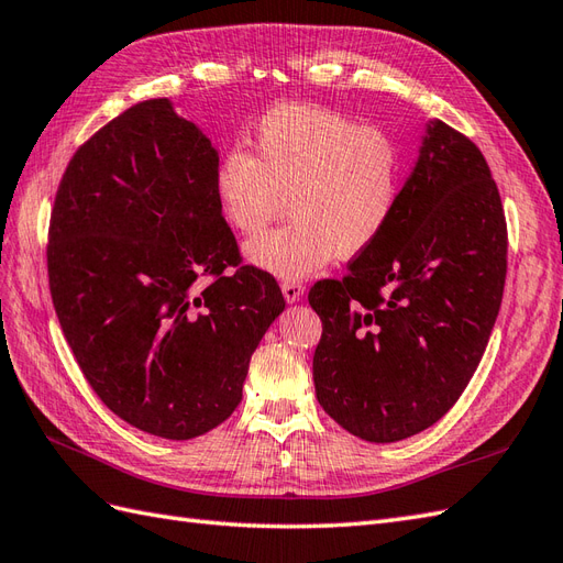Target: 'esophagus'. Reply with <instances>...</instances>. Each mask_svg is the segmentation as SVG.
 I'll use <instances>...</instances> for the list:
<instances>
[{"instance_id":"esophagus-1","label":"esophagus","mask_w":563,"mask_h":563,"mask_svg":"<svg viewBox=\"0 0 563 563\" xmlns=\"http://www.w3.org/2000/svg\"><path fill=\"white\" fill-rule=\"evenodd\" d=\"M280 287H283V297L290 301V305H295V301H299L301 295H305V285L297 280H285Z\"/></svg>"}]
</instances>
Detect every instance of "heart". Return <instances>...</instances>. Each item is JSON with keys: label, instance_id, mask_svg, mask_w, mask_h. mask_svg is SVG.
Instances as JSON below:
<instances>
[{"label": "heart", "instance_id": "1", "mask_svg": "<svg viewBox=\"0 0 563 563\" xmlns=\"http://www.w3.org/2000/svg\"><path fill=\"white\" fill-rule=\"evenodd\" d=\"M401 152L390 135L338 111L271 109L254 133V156L228 150L213 173L225 221L254 235L285 209L290 223L256 235L244 256L278 278H305L371 250L401 195Z\"/></svg>", "mask_w": 563, "mask_h": 563}]
</instances>
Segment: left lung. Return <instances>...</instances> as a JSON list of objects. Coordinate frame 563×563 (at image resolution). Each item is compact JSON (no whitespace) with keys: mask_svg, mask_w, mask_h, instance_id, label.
<instances>
[{"mask_svg":"<svg viewBox=\"0 0 563 563\" xmlns=\"http://www.w3.org/2000/svg\"><path fill=\"white\" fill-rule=\"evenodd\" d=\"M507 219L483 152L430 121L390 225L309 292L316 399L366 442L426 430L466 390L497 321Z\"/></svg>","mask_w":563,"mask_h":563,"instance_id":"8db88e82","label":"left lung"}]
</instances>
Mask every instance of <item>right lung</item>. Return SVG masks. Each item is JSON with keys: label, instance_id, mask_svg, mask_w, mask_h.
<instances>
[{"label": "right lung", "instance_id": "obj_1", "mask_svg": "<svg viewBox=\"0 0 563 563\" xmlns=\"http://www.w3.org/2000/svg\"><path fill=\"white\" fill-rule=\"evenodd\" d=\"M216 166L192 121L147 99L78 147L49 221V292L82 376L119 419L166 440L238 409L285 309L271 273L240 266Z\"/></svg>", "mask_w": 563, "mask_h": 563}]
</instances>
